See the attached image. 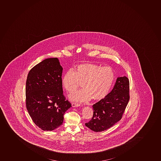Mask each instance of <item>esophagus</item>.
Masks as SVG:
<instances>
[{
    "instance_id": "obj_1",
    "label": "esophagus",
    "mask_w": 161,
    "mask_h": 161,
    "mask_svg": "<svg viewBox=\"0 0 161 161\" xmlns=\"http://www.w3.org/2000/svg\"><path fill=\"white\" fill-rule=\"evenodd\" d=\"M72 106L73 107H80V103H72Z\"/></svg>"
}]
</instances>
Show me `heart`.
<instances>
[{"instance_id": "heart-1", "label": "heart", "mask_w": 161, "mask_h": 161, "mask_svg": "<svg viewBox=\"0 0 161 161\" xmlns=\"http://www.w3.org/2000/svg\"><path fill=\"white\" fill-rule=\"evenodd\" d=\"M115 78L113 69L94 63H84L70 69L63 74L61 82L63 87L72 92L81 82L83 88L69 95V99L75 102H86L92 99L102 100L108 94Z\"/></svg>"}]
</instances>
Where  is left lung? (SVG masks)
Segmentation results:
<instances>
[{"label": "left lung", "mask_w": 161, "mask_h": 161, "mask_svg": "<svg viewBox=\"0 0 161 161\" xmlns=\"http://www.w3.org/2000/svg\"><path fill=\"white\" fill-rule=\"evenodd\" d=\"M129 80L118 77L111 92L92 106V120L85 125L92 131L102 132L111 128L121 119L129 100Z\"/></svg>", "instance_id": "obj_1"}]
</instances>
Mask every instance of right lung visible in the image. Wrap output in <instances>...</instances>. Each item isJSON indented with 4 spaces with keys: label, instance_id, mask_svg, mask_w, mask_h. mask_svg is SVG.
Masks as SVG:
<instances>
[{
    "label": "right lung",
    "instance_id": "obj_1",
    "mask_svg": "<svg viewBox=\"0 0 161 161\" xmlns=\"http://www.w3.org/2000/svg\"><path fill=\"white\" fill-rule=\"evenodd\" d=\"M63 68L58 58H48L34 66L26 81V107L34 123L43 131L62 125L64 113L72 106L63 95Z\"/></svg>",
    "mask_w": 161,
    "mask_h": 161
}]
</instances>
